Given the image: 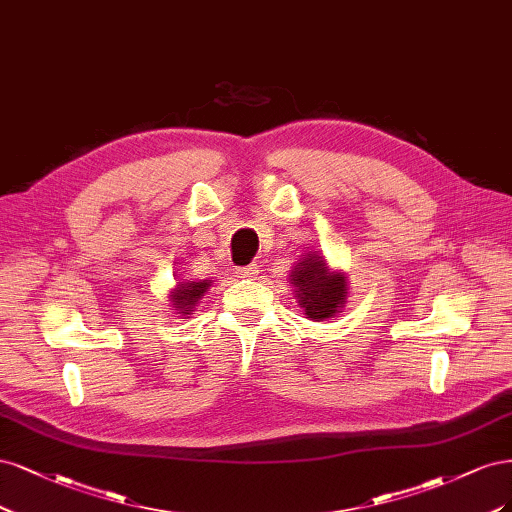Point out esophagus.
Instances as JSON below:
<instances>
[{
	"label": "esophagus",
	"mask_w": 512,
	"mask_h": 512,
	"mask_svg": "<svg viewBox=\"0 0 512 512\" xmlns=\"http://www.w3.org/2000/svg\"><path fill=\"white\" fill-rule=\"evenodd\" d=\"M238 278H255L259 274V266L257 263H249V266H240L236 268Z\"/></svg>",
	"instance_id": "obj_1"
}]
</instances>
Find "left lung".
Here are the masks:
<instances>
[{
    "label": "left lung",
    "mask_w": 512,
    "mask_h": 512,
    "mask_svg": "<svg viewBox=\"0 0 512 512\" xmlns=\"http://www.w3.org/2000/svg\"><path fill=\"white\" fill-rule=\"evenodd\" d=\"M291 283L298 289L295 298L308 319H329L342 308L346 298V276L329 272L323 257L306 255L300 266L291 272Z\"/></svg>",
    "instance_id": "1"
}]
</instances>
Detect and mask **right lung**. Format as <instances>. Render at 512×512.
<instances>
[{
	"label": "right lung",
	"mask_w": 512,
	"mask_h": 512,
	"mask_svg": "<svg viewBox=\"0 0 512 512\" xmlns=\"http://www.w3.org/2000/svg\"><path fill=\"white\" fill-rule=\"evenodd\" d=\"M210 287L208 280H202V283H195V280H189V283L178 285V289L172 293V302L174 308L183 312V315H189V310L200 302L204 291Z\"/></svg>",
	"instance_id": "obj_1"
}]
</instances>
